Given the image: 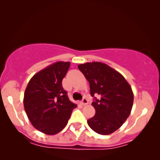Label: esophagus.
I'll return each mask as SVG.
<instances>
[{
	"instance_id": "esophagus-1",
	"label": "esophagus",
	"mask_w": 160,
	"mask_h": 160,
	"mask_svg": "<svg viewBox=\"0 0 160 160\" xmlns=\"http://www.w3.org/2000/svg\"><path fill=\"white\" fill-rule=\"evenodd\" d=\"M88 100L87 99V98L84 97V98H83V99H82V105H86V104H88Z\"/></svg>"
}]
</instances>
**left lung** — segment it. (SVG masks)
<instances>
[{"label":"left lung","instance_id":"obj_1","mask_svg":"<svg viewBox=\"0 0 160 160\" xmlns=\"http://www.w3.org/2000/svg\"><path fill=\"white\" fill-rule=\"evenodd\" d=\"M78 68L89 82L92 105L96 110L93 117L88 120L92 131L108 135L118 130L131 112L133 93L131 87L121 73L102 62H87Z\"/></svg>","mask_w":160,"mask_h":160}]
</instances>
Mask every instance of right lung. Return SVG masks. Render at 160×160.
Returning a JSON list of instances; mask_svg holds the SVG:
<instances>
[{"instance_id": "obj_1", "label": "right lung", "mask_w": 160, "mask_h": 160, "mask_svg": "<svg viewBox=\"0 0 160 160\" xmlns=\"http://www.w3.org/2000/svg\"><path fill=\"white\" fill-rule=\"evenodd\" d=\"M70 66V62H64L49 65L32 77L25 90L26 113L33 127L45 134L62 131L77 107L62 84Z\"/></svg>"}]
</instances>
